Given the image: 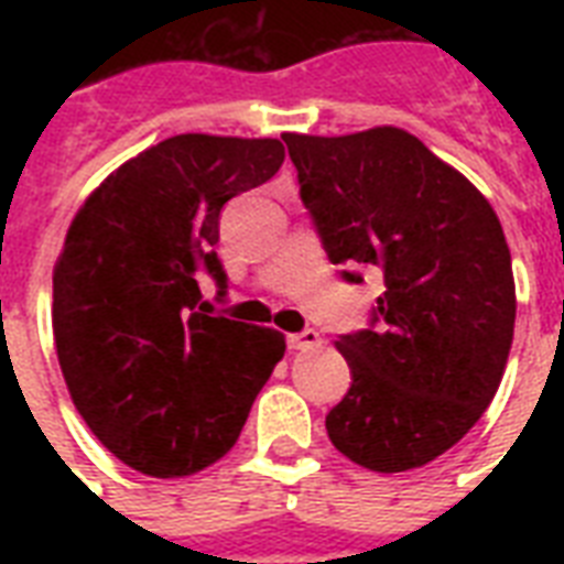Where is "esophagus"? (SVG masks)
Instances as JSON below:
<instances>
[{"instance_id": "1", "label": "esophagus", "mask_w": 564, "mask_h": 564, "mask_svg": "<svg viewBox=\"0 0 564 564\" xmlns=\"http://www.w3.org/2000/svg\"><path fill=\"white\" fill-rule=\"evenodd\" d=\"M318 345H322V336H318V330H313V327L290 336L292 351H313V348H318Z\"/></svg>"}]
</instances>
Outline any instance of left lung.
Instances as JSON below:
<instances>
[{"mask_svg":"<svg viewBox=\"0 0 564 564\" xmlns=\"http://www.w3.org/2000/svg\"><path fill=\"white\" fill-rule=\"evenodd\" d=\"M330 263L383 272L369 327L339 336L351 389L327 412L336 451L380 474L433 463L498 392L516 281L491 204L401 128L283 134Z\"/></svg>","mask_w":564,"mask_h":564,"instance_id":"left-lung-1","label":"left lung"}]
</instances>
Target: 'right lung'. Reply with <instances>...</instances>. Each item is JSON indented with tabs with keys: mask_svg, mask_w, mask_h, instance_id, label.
<instances>
[{
	"mask_svg": "<svg viewBox=\"0 0 564 564\" xmlns=\"http://www.w3.org/2000/svg\"><path fill=\"white\" fill-rule=\"evenodd\" d=\"M278 140L178 134L122 163L75 213L52 278L57 362L110 454L187 477L237 442L286 336L216 316L221 207L281 170Z\"/></svg>",
	"mask_w": 564,
	"mask_h": 564,
	"instance_id": "1",
	"label": "right lung"
}]
</instances>
